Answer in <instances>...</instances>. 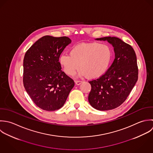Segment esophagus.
<instances>
[{"instance_id":"34e87169","label":"esophagus","mask_w":153,"mask_h":153,"mask_svg":"<svg viewBox=\"0 0 153 153\" xmlns=\"http://www.w3.org/2000/svg\"><path fill=\"white\" fill-rule=\"evenodd\" d=\"M75 84H76V85H80L82 82L81 81H75Z\"/></svg>"}]
</instances>
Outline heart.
Returning <instances> with one entry per match:
<instances>
[{"instance_id":"obj_1","label":"heart","mask_w":153,"mask_h":153,"mask_svg":"<svg viewBox=\"0 0 153 153\" xmlns=\"http://www.w3.org/2000/svg\"><path fill=\"white\" fill-rule=\"evenodd\" d=\"M113 51L110 46L97 42L81 43L74 46L70 54H62L59 58L65 72L73 76L79 69L80 76L90 79L102 77L108 69L112 59Z\"/></svg>"}]
</instances>
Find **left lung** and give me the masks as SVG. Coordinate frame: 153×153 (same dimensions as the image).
Wrapping results in <instances>:
<instances>
[{"label": "left lung", "instance_id": "8db88e82", "mask_svg": "<svg viewBox=\"0 0 153 153\" xmlns=\"http://www.w3.org/2000/svg\"><path fill=\"white\" fill-rule=\"evenodd\" d=\"M112 45L115 58L102 77L89 81L91 90L88 96L91 105L99 110H109L120 105L135 86L138 75L137 60L134 49L115 37L96 39Z\"/></svg>", "mask_w": 153, "mask_h": 153}]
</instances>
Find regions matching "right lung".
Listing matches in <instances>:
<instances>
[{
	"instance_id": "right-lung-1",
	"label": "right lung",
	"mask_w": 153,
	"mask_h": 153,
	"mask_svg": "<svg viewBox=\"0 0 153 153\" xmlns=\"http://www.w3.org/2000/svg\"><path fill=\"white\" fill-rule=\"evenodd\" d=\"M71 43L67 37L46 36L25 54L24 86L33 102L43 110L60 108L74 87V81L62 71L59 62L61 53Z\"/></svg>"
}]
</instances>
